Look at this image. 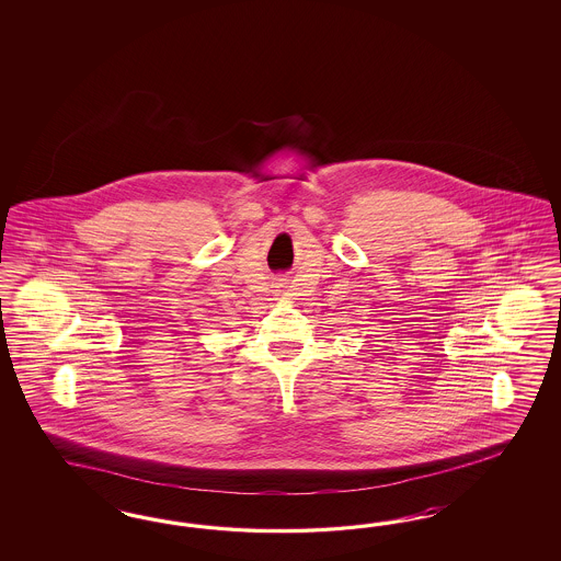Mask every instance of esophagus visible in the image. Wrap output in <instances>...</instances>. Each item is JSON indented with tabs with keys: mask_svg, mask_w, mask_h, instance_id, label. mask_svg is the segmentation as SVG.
I'll return each instance as SVG.
<instances>
[{
	"mask_svg": "<svg viewBox=\"0 0 561 561\" xmlns=\"http://www.w3.org/2000/svg\"><path fill=\"white\" fill-rule=\"evenodd\" d=\"M273 288H275V294H277V296H284V294H286V288H288V284H286V279H284V277H279V279L273 284Z\"/></svg>",
	"mask_w": 561,
	"mask_h": 561,
	"instance_id": "obj_1",
	"label": "esophagus"
}]
</instances>
